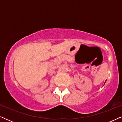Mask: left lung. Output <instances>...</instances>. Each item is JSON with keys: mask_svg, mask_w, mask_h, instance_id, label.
I'll use <instances>...</instances> for the list:
<instances>
[{"mask_svg": "<svg viewBox=\"0 0 122 122\" xmlns=\"http://www.w3.org/2000/svg\"><path fill=\"white\" fill-rule=\"evenodd\" d=\"M106 81H105V82H106ZM105 84V83H104Z\"/></svg>", "mask_w": 122, "mask_h": 122, "instance_id": "1", "label": "left lung"}]
</instances>
